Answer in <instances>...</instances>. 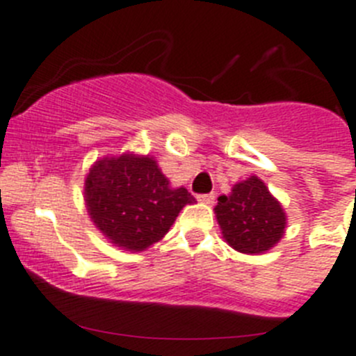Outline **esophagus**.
Masks as SVG:
<instances>
[{"mask_svg": "<svg viewBox=\"0 0 356 356\" xmlns=\"http://www.w3.org/2000/svg\"><path fill=\"white\" fill-rule=\"evenodd\" d=\"M214 200H216V195L214 193L200 195V197H198V202H202V204H205V205H212V204H214Z\"/></svg>", "mask_w": 356, "mask_h": 356, "instance_id": "esophagus-1", "label": "esophagus"}]
</instances>
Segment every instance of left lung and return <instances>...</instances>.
I'll return each mask as SVG.
<instances>
[{"mask_svg": "<svg viewBox=\"0 0 356 356\" xmlns=\"http://www.w3.org/2000/svg\"><path fill=\"white\" fill-rule=\"evenodd\" d=\"M216 219L228 245L244 254H264L286 230V212L257 175L237 182L232 193L221 195Z\"/></svg>", "mask_w": 356, "mask_h": 356, "instance_id": "1", "label": "left lung"}]
</instances>
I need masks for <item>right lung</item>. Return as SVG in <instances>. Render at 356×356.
<instances>
[{"mask_svg":"<svg viewBox=\"0 0 356 356\" xmlns=\"http://www.w3.org/2000/svg\"><path fill=\"white\" fill-rule=\"evenodd\" d=\"M84 202L95 227L112 244L140 253L161 241L182 207L197 200L182 186L172 188L152 156L128 151L95 161Z\"/></svg>","mask_w":356,"mask_h":356,"instance_id":"1","label":"right lung"}]
</instances>
